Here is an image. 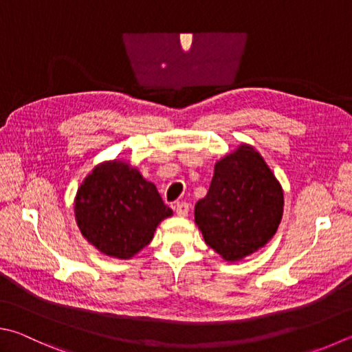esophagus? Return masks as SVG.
I'll use <instances>...</instances> for the list:
<instances>
[{
  "mask_svg": "<svg viewBox=\"0 0 352 352\" xmlns=\"http://www.w3.org/2000/svg\"><path fill=\"white\" fill-rule=\"evenodd\" d=\"M174 209H175V214L178 217H186L189 212V204L186 201H177Z\"/></svg>",
  "mask_w": 352,
  "mask_h": 352,
  "instance_id": "1",
  "label": "esophagus"
}]
</instances>
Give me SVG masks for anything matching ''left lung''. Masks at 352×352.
<instances>
[{
	"mask_svg": "<svg viewBox=\"0 0 352 352\" xmlns=\"http://www.w3.org/2000/svg\"><path fill=\"white\" fill-rule=\"evenodd\" d=\"M283 214L282 188L265 160L243 144L215 164L208 194L195 204V223L206 245L225 260L263 248Z\"/></svg>",
	"mask_w": 352,
	"mask_h": 352,
	"instance_id": "1",
	"label": "left lung"
}]
</instances>
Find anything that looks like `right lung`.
<instances>
[{
	"label": "right lung",
	"mask_w": 352,
	"mask_h": 352,
	"mask_svg": "<svg viewBox=\"0 0 352 352\" xmlns=\"http://www.w3.org/2000/svg\"><path fill=\"white\" fill-rule=\"evenodd\" d=\"M80 231L101 252L129 258L154 237L158 223L172 215L155 184L121 162L95 168L76 192Z\"/></svg>",
	"instance_id": "right-lung-1"
}]
</instances>
